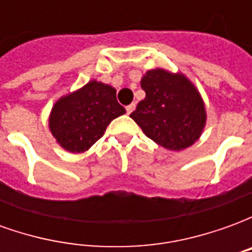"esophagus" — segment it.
Wrapping results in <instances>:
<instances>
[{
    "instance_id": "obj_1",
    "label": "esophagus",
    "mask_w": 252,
    "mask_h": 252,
    "mask_svg": "<svg viewBox=\"0 0 252 252\" xmlns=\"http://www.w3.org/2000/svg\"><path fill=\"white\" fill-rule=\"evenodd\" d=\"M133 109H135V104L128 105V106H126V113H128V115H129V113H132V112H133Z\"/></svg>"
}]
</instances>
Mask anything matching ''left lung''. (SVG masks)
Masks as SVG:
<instances>
[{"label": "left lung", "instance_id": "8db88e82", "mask_svg": "<svg viewBox=\"0 0 252 252\" xmlns=\"http://www.w3.org/2000/svg\"><path fill=\"white\" fill-rule=\"evenodd\" d=\"M140 85L146 98L131 117L146 136L171 151L185 150L198 140L205 126V105L184 74L154 68L143 75Z\"/></svg>", "mask_w": 252, "mask_h": 252}]
</instances>
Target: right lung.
<instances>
[{
	"label": "right lung",
	"mask_w": 252,
	"mask_h": 252,
	"mask_svg": "<svg viewBox=\"0 0 252 252\" xmlns=\"http://www.w3.org/2000/svg\"><path fill=\"white\" fill-rule=\"evenodd\" d=\"M124 113L115 88L90 81L55 102L50 115V129L66 151L83 153L102 137L110 121Z\"/></svg>",
	"instance_id": "add662e5"
}]
</instances>
